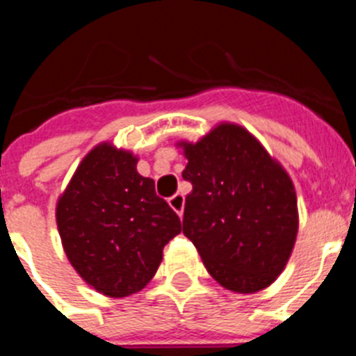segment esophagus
Here are the masks:
<instances>
[{"label": "esophagus", "mask_w": 356, "mask_h": 356, "mask_svg": "<svg viewBox=\"0 0 356 356\" xmlns=\"http://www.w3.org/2000/svg\"><path fill=\"white\" fill-rule=\"evenodd\" d=\"M169 207H171L172 210H175L176 213H178V216H184V207H185V197H184V194H175V196H171L169 197Z\"/></svg>", "instance_id": "1"}]
</instances>
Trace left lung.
I'll use <instances>...</instances> for the list:
<instances>
[{
    "mask_svg": "<svg viewBox=\"0 0 356 356\" xmlns=\"http://www.w3.org/2000/svg\"><path fill=\"white\" fill-rule=\"evenodd\" d=\"M184 234L217 284L238 294L271 285L298 235L291 178L248 130L222 122L200 143H181Z\"/></svg>",
    "mask_w": 356,
    "mask_h": 356,
    "instance_id": "obj_1",
    "label": "left lung"
}]
</instances>
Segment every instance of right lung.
<instances>
[{
    "mask_svg": "<svg viewBox=\"0 0 356 356\" xmlns=\"http://www.w3.org/2000/svg\"><path fill=\"white\" fill-rule=\"evenodd\" d=\"M69 262L97 292L124 298L155 276L180 217L137 172V156L108 143L81 160L56 205Z\"/></svg>",
    "mask_w": 356,
    "mask_h": 356,
    "instance_id": "1",
    "label": "right lung"
}]
</instances>
